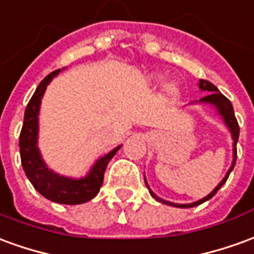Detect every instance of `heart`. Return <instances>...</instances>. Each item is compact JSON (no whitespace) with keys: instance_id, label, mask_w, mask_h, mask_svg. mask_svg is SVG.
Wrapping results in <instances>:
<instances>
[{"instance_id":"heart-1","label":"heart","mask_w":254,"mask_h":254,"mask_svg":"<svg viewBox=\"0 0 254 254\" xmlns=\"http://www.w3.org/2000/svg\"><path fill=\"white\" fill-rule=\"evenodd\" d=\"M166 93L169 95V96H177L179 95V86L176 84H168L166 85Z\"/></svg>"}]
</instances>
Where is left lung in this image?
I'll list each match as a JSON object with an SVG mask.
<instances>
[{
    "instance_id": "left-lung-1",
    "label": "left lung",
    "mask_w": 254,
    "mask_h": 254,
    "mask_svg": "<svg viewBox=\"0 0 254 254\" xmlns=\"http://www.w3.org/2000/svg\"><path fill=\"white\" fill-rule=\"evenodd\" d=\"M199 89L203 90V92H207V95L205 97H202L199 102L201 103H207V104H212L213 107H216L217 110V113H219L221 117H223V120L226 122L227 127L230 129V132H231V136H232V140H234V159H232V165L231 168L228 169L227 172V175L224 176V179L220 182V184L216 187V189L210 192L209 195H206L205 198H202L199 201L196 202H192V203H173V202H169V201H164L162 198H159L157 195L152 192L150 187H148V184L145 182V177H144V183L145 186H147V189L150 191V194L157 199V201L162 202V203H166V205H170V206H176V207H194V206H198V205H201L207 199H210L212 196H213L220 189H221V186L227 182V179L230 176V173H231V170L234 169V166H235V161H237V141H238V137H239V125H238V121H237V118H235V114H234V107H232L231 102L227 99L221 92H220L216 86H214L212 82H209V81H205V79H201L199 81Z\"/></svg>"
}]
</instances>
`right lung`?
<instances>
[{
  "mask_svg": "<svg viewBox=\"0 0 254 254\" xmlns=\"http://www.w3.org/2000/svg\"><path fill=\"white\" fill-rule=\"evenodd\" d=\"M59 72L60 70L51 72L41 81V84L35 89L34 95L30 99L26 107L22 132L19 137L20 158H22V166L26 176L42 196L56 203L78 205V203L90 201L100 191L106 168L109 165L110 159L121 148V145H118L113 151H110L107 155L97 159L89 173L82 179L59 176L58 173L48 169V166L41 158L40 150L37 147L38 113H40L41 99L45 93L47 86L52 81L53 77H56Z\"/></svg>",
  "mask_w": 254,
  "mask_h": 254,
  "instance_id": "obj_1",
  "label": "right lung"
}]
</instances>
